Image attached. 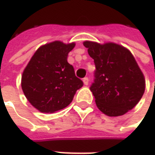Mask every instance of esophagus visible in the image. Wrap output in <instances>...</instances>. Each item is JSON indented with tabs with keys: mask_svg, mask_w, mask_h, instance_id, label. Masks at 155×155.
<instances>
[{
	"mask_svg": "<svg viewBox=\"0 0 155 155\" xmlns=\"http://www.w3.org/2000/svg\"><path fill=\"white\" fill-rule=\"evenodd\" d=\"M83 82H84V85L87 86L88 83H89V79H88L87 77H85L83 79Z\"/></svg>",
	"mask_w": 155,
	"mask_h": 155,
	"instance_id": "obj_1",
	"label": "esophagus"
}]
</instances>
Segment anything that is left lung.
<instances>
[{
	"label": "left lung",
	"mask_w": 155,
	"mask_h": 155,
	"mask_svg": "<svg viewBox=\"0 0 155 155\" xmlns=\"http://www.w3.org/2000/svg\"><path fill=\"white\" fill-rule=\"evenodd\" d=\"M83 45L96 68L90 90L98 108L110 117L133 109L144 94L145 80L132 54L113 43L101 45L86 41Z\"/></svg>",
	"instance_id": "1"
}]
</instances>
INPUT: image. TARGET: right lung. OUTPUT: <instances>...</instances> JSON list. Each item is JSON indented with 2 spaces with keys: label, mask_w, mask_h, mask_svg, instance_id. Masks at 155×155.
I'll use <instances>...</instances> for the list:
<instances>
[{
  "label": "right lung",
  "mask_w": 155,
  "mask_h": 155,
  "mask_svg": "<svg viewBox=\"0 0 155 155\" xmlns=\"http://www.w3.org/2000/svg\"><path fill=\"white\" fill-rule=\"evenodd\" d=\"M74 45L55 41L41 46L25 68L22 90L30 103L41 112H55L67 107L83 86L67 60Z\"/></svg>",
  "instance_id": "1"
}]
</instances>
